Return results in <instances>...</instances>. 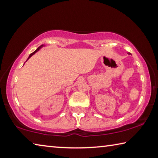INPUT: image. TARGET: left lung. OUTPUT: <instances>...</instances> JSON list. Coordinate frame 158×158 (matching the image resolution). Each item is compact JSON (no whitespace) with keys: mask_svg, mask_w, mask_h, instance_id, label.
I'll list each match as a JSON object with an SVG mask.
<instances>
[{"mask_svg":"<svg viewBox=\"0 0 158 158\" xmlns=\"http://www.w3.org/2000/svg\"><path fill=\"white\" fill-rule=\"evenodd\" d=\"M128 54H129V55H130L131 53H130V52H128Z\"/></svg>","mask_w":158,"mask_h":158,"instance_id":"1","label":"left lung"}]
</instances>
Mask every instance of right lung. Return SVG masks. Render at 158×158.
<instances>
[{
	"instance_id": "right-lung-1",
	"label": "right lung",
	"mask_w": 158,
	"mask_h": 158,
	"mask_svg": "<svg viewBox=\"0 0 158 158\" xmlns=\"http://www.w3.org/2000/svg\"><path fill=\"white\" fill-rule=\"evenodd\" d=\"M42 46H43V45H41V46H39V47L38 48H37V49L36 50V51H35L34 52H32V53H31V54H30V55H29V57H28V59H27V60H28L29 59V57H31L32 56H33V55H34V54L35 53V52H36L37 51H39V50L40 48H41Z\"/></svg>"
}]
</instances>
